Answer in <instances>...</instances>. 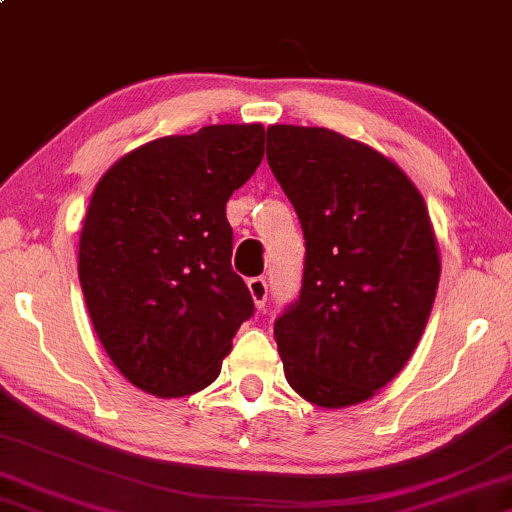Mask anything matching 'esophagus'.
<instances>
[{"mask_svg": "<svg viewBox=\"0 0 512 512\" xmlns=\"http://www.w3.org/2000/svg\"><path fill=\"white\" fill-rule=\"evenodd\" d=\"M248 290L252 295V302H255L257 309H262L267 304V295H269V286H267V278L264 276H255L248 281Z\"/></svg>", "mask_w": 512, "mask_h": 512, "instance_id": "esophagus-1", "label": "esophagus"}]
</instances>
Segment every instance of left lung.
I'll return each mask as SVG.
<instances>
[{
	"label": "left lung",
	"instance_id": "obj_1",
	"mask_svg": "<svg viewBox=\"0 0 512 512\" xmlns=\"http://www.w3.org/2000/svg\"><path fill=\"white\" fill-rule=\"evenodd\" d=\"M271 172L300 217V297L274 321L286 380L323 409L361 404L397 375L432 312L439 250L413 181L326 127L271 125Z\"/></svg>",
	"mask_w": 512,
	"mask_h": 512
}]
</instances>
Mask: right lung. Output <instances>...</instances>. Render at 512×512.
<instances>
[{
  "mask_svg": "<svg viewBox=\"0 0 512 512\" xmlns=\"http://www.w3.org/2000/svg\"><path fill=\"white\" fill-rule=\"evenodd\" d=\"M262 158V125H210L134 148L96 184L77 274L103 349L139 390L215 383L255 312L231 269L226 203Z\"/></svg>",
  "mask_w": 512,
  "mask_h": 512,
  "instance_id": "obj_1",
  "label": "right lung"
}]
</instances>
